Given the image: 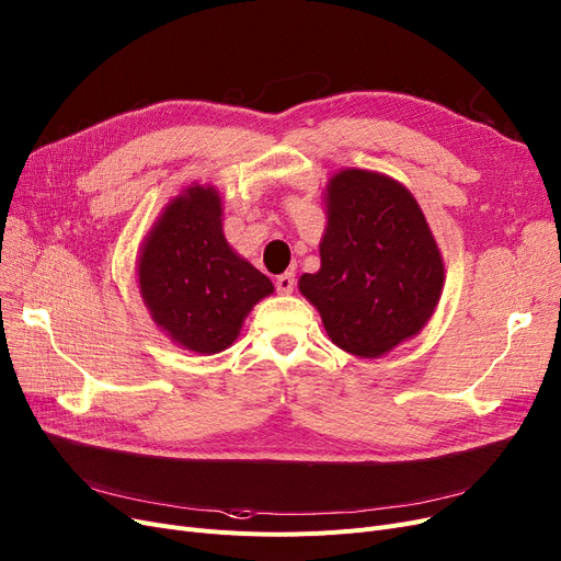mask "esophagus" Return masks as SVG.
Returning <instances> with one entry per match:
<instances>
[{
    "mask_svg": "<svg viewBox=\"0 0 561 561\" xmlns=\"http://www.w3.org/2000/svg\"><path fill=\"white\" fill-rule=\"evenodd\" d=\"M276 289L280 295H293V289H295V274H280L278 278H276Z\"/></svg>",
    "mask_w": 561,
    "mask_h": 561,
    "instance_id": "1",
    "label": "esophagus"
}]
</instances>
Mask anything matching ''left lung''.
<instances>
[{
	"label": "left lung",
	"mask_w": 561,
	"mask_h": 561,
	"mask_svg": "<svg viewBox=\"0 0 561 561\" xmlns=\"http://www.w3.org/2000/svg\"><path fill=\"white\" fill-rule=\"evenodd\" d=\"M318 274L299 278L341 350L375 358L431 320L444 264L412 193L391 176L343 170L327 186Z\"/></svg>",
	"instance_id": "8db88e82"
}]
</instances>
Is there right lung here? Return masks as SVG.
<instances>
[{"mask_svg":"<svg viewBox=\"0 0 561 561\" xmlns=\"http://www.w3.org/2000/svg\"><path fill=\"white\" fill-rule=\"evenodd\" d=\"M220 216L214 188H188L156 222L138 262L153 322L197 354L232 345L249 310L274 293L272 280L230 249Z\"/></svg>","mask_w":561,"mask_h":561,"instance_id":"obj_1","label":"right lung"}]
</instances>
